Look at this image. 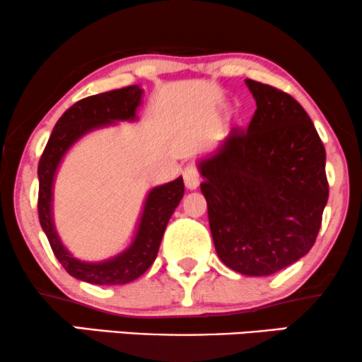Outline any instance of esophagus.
I'll return each mask as SVG.
<instances>
[{
    "instance_id": "obj_1",
    "label": "esophagus",
    "mask_w": 362,
    "mask_h": 362,
    "mask_svg": "<svg viewBox=\"0 0 362 362\" xmlns=\"http://www.w3.org/2000/svg\"><path fill=\"white\" fill-rule=\"evenodd\" d=\"M182 175H184L185 187L189 190H195L197 187L200 185V172L195 163H189V165H185L184 170H182Z\"/></svg>"
}]
</instances>
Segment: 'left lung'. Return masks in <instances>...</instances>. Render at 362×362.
I'll return each mask as SVG.
<instances>
[{"label":"left lung","instance_id":"1","mask_svg":"<svg viewBox=\"0 0 362 362\" xmlns=\"http://www.w3.org/2000/svg\"><path fill=\"white\" fill-rule=\"evenodd\" d=\"M247 130L232 128L199 163L217 255L232 271L271 276L314 245L327 204L326 150L305 110L282 90L245 80Z\"/></svg>","mask_w":362,"mask_h":362}]
</instances>
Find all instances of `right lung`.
<instances>
[{"instance_id":"right-lung-1","label":"right lung","mask_w":362,"mask_h":362,"mask_svg":"<svg viewBox=\"0 0 362 362\" xmlns=\"http://www.w3.org/2000/svg\"><path fill=\"white\" fill-rule=\"evenodd\" d=\"M144 90L139 85L86 97L59 117L38 163V217L41 228L48 237L53 254L70 276L97 286H117L139 279L153 264L160 242L173 210L184 197V180L168 182L148 192L136 234L128 249L102 262H83L75 259L62 244L53 222V182L68 148L81 136L97 128L115 122L136 120V108L141 103Z\"/></svg>"}]
</instances>
